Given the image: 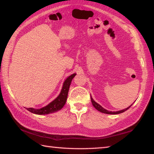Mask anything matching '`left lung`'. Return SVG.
<instances>
[{"label": "left lung", "instance_id": "8db88e82", "mask_svg": "<svg viewBox=\"0 0 154 154\" xmlns=\"http://www.w3.org/2000/svg\"><path fill=\"white\" fill-rule=\"evenodd\" d=\"M91 101H92V105H93L94 106L95 109H97V110L99 111L100 112H102V113H106V114H113V115H115V114L122 113H123V112H124L125 111L128 110V109L130 107V106H131L132 105H132H130V106H129L128 107H127L126 109H123V110H121V111H116V112H114V111L113 112V111H109L106 110V109H104L103 107H102V106H101L100 105H98V104L97 103H96L95 101L93 100V98H92V96H91Z\"/></svg>", "mask_w": 154, "mask_h": 154}]
</instances>
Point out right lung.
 <instances>
[{
  "mask_svg": "<svg viewBox=\"0 0 154 154\" xmlns=\"http://www.w3.org/2000/svg\"><path fill=\"white\" fill-rule=\"evenodd\" d=\"M75 75H76L75 73L72 74L64 81L60 94L59 96L55 99V100L49 103L48 105L44 106V107L39 109L26 108L27 110L35 114L45 115L54 113V112H56L60 110V109H61L65 105V103H66L70 85H71L72 79H73Z\"/></svg>",
  "mask_w": 154,
  "mask_h": 154,
  "instance_id": "1",
  "label": "right lung"
}]
</instances>
